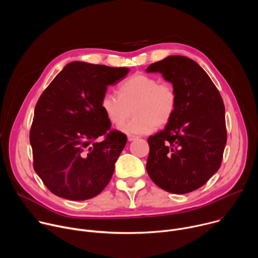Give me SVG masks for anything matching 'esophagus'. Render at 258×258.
<instances>
[{
	"instance_id": "34e87169",
	"label": "esophagus",
	"mask_w": 258,
	"mask_h": 258,
	"mask_svg": "<svg viewBox=\"0 0 258 258\" xmlns=\"http://www.w3.org/2000/svg\"><path fill=\"white\" fill-rule=\"evenodd\" d=\"M136 139H138V137H137V136H134V135H130V136H127V140H128L130 142H132V141H134V140H136Z\"/></svg>"
}]
</instances>
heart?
<instances>
[{"label":"heart","mask_w":258,"mask_h":258,"mask_svg":"<svg viewBox=\"0 0 258 258\" xmlns=\"http://www.w3.org/2000/svg\"><path fill=\"white\" fill-rule=\"evenodd\" d=\"M118 96L106 93L101 108L108 120L114 125L123 123L133 109L135 117L119 128L125 134L144 135L166 125L177 106V93L169 83H160L157 78L135 75L117 88Z\"/></svg>","instance_id":"1"}]
</instances>
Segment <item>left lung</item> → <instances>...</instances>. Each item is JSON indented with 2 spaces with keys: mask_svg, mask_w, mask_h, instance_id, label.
Returning <instances> with one entry per match:
<instances>
[{
  "mask_svg": "<svg viewBox=\"0 0 258 258\" xmlns=\"http://www.w3.org/2000/svg\"><path fill=\"white\" fill-rule=\"evenodd\" d=\"M146 72H159L177 93L175 112L165 128L149 137L146 169L162 190L186 194L218 170L227 143L225 105L203 68L183 56H168Z\"/></svg>",
  "mask_w": 258,
  "mask_h": 258,
  "instance_id": "8db88e82",
  "label": "left lung"
}]
</instances>
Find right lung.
<instances>
[{
	"label": "right lung",
	"instance_id": "add662e5",
	"mask_svg": "<svg viewBox=\"0 0 258 258\" xmlns=\"http://www.w3.org/2000/svg\"><path fill=\"white\" fill-rule=\"evenodd\" d=\"M130 68L67 64L35 105L29 134L33 168L56 196L91 199L108 185L126 136L111 130L101 108L107 87Z\"/></svg>",
	"mask_w": 258,
	"mask_h": 258
}]
</instances>
